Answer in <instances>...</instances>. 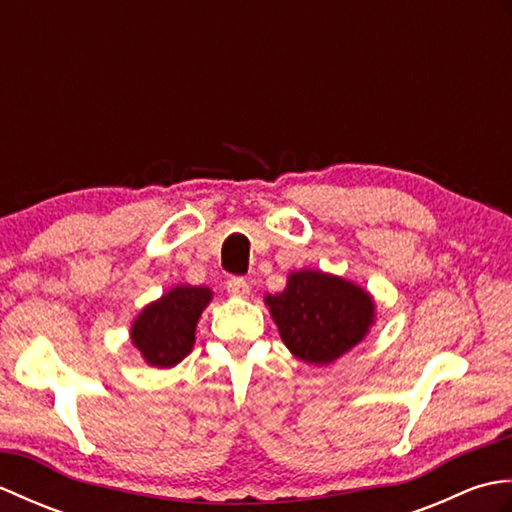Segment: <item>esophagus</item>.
<instances>
[{
	"label": "esophagus",
	"mask_w": 512,
	"mask_h": 512,
	"mask_svg": "<svg viewBox=\"0 0 512 512\" xmlns=\"http://www.w3.org/2000/svg\"><path fill=\"white\" fill-rule=\"evenodd\" d=\"M224 288L231 297H248L250 295V284L242 277H231L226 281Z\"/></svg>",
	"instance_id": "34e87169"
}]
</instances>
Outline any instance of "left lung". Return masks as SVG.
<instances>
[{
    "instance_id": "8db88e82",
    "label": "left lung",
    "mask_w": 512,
    "mask_h": 512,
    "mask_svg": "<svg viewBox=\"0 0 512 512\" xmlns=\"http://www.w3.org/2000/svg\"><path fill=\"white\" fill-rule=\"evenodd\" d=\"M266 303L288 350L314 365L345 354L374 321V301L363 288L317 270L292 273L288 288Z\"/></svg>"
}]
</instances>
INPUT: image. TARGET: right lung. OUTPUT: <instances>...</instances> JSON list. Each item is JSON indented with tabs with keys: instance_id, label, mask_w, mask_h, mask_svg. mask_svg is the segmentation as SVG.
I'll use <instances>...</instances> for the list:
<instances>
[{
	"instance_id": "right-lung-1",
	"label": "right lung",
	"mask_w": 512,
	"mask_h": 512,
	"mask_svg": "<svg viewBox=\"0 0 512 512\" xmlns=\"http://www.w3.org/2000/svg\"><path fill=\"white\" fill-rule=\"evenodd\" d=\"M209 301V288L178 286L140 312L132 341L145 361L154 367L178 365L193 350L195 325Z\"/></svg>"
}]
</instances>
